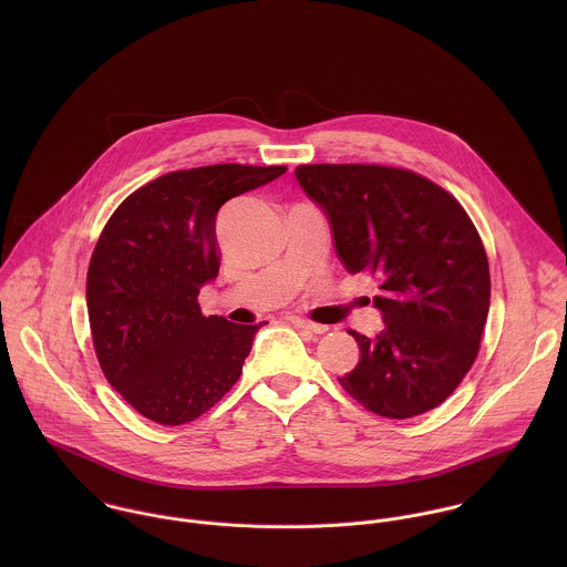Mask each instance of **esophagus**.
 Returning <instances> with one entry per match:
<instances>
[{"instance_id":"34e87169","label":"esophagus","mask_w":567,"mask_h":567,"mask_svg":"<svg viewBox=\"0 0 567 567\" xmlns=\"http://www.w3.org/2000/svg\"><path fill=\"white\" fill-rule=\"evenodd\" d=\"M295 324H297V327H301V329H306V331H310V333H324V331H327V327H324V324L303 321V319H295Z\"/></svg>"}]
</instances>
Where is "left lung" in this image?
Instances as JSON below:
<instances>
[{
  "mask_svg": "<svg viewBox=\"0 0 567 567\" xmlns=\"http://www.w3.org/2000/svg\"><path fill=\"white\" fill-rule=\"evenodd\" d=\"M295 176L329 220L349 272L378 275L384 329L349 331L360 360L338 378L371 412L410 419L443 404L472 369L485 329V246L461 203L402 167L299 165Z\"/></svg>",
  "mask_w": 567,
  "mask_h": 567,
  "instance_id": "obj_1",
  "label": "left lung"
}]
</instances>
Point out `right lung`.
Segmentation results:
<instances>
[{"label": "right lung", "mask_w": 567, "mask_h": 567, "mask_svg": "<svg viewBox=\"0 0 567 567\" xmlns=\"http://www.w3.org/2000/svg\"><path fill=\"white\" fill-rule=\"evenodd\" d=\"M288 167L218 163L163 174L109 218L86 272V310L109 384L146 419H198L240 380L259 324L203 317L220 270L218 209Z\"/></svg>", "instance_id": "obj_1"}]
</instances>
